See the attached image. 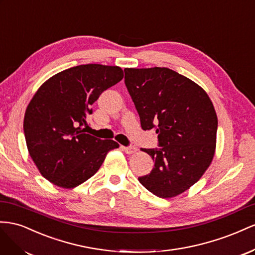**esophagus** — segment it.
Masks as SVG:
<instances>
[{"label":"esophagus","instance_id":"34e87169","mask_svg":"<svg viewBox=\"0 0 255 255\" xmlns=\"http://www.w3.org/2000/svg\"><path fill=\"white\" fill-rule=\"evenodd\" d=\"M122 149L126 152L128 155H131L133 152H135L137 150V148L135 146H122Z\"/></svg>","mask_w":255,"mask_h":255}]
</instances>
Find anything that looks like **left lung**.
Listing matches in <instances>:
<instances>
[{
	"mask_svg": "<svg viewBox=\"0 0 255 255\" xmlns=\"http://www.w3.org/2000/svg\"><path fill=\"white\" fill-rule=\"evenodd\" d=\"M125 84L143 130L155 129L158 148H143L155 161L140 183L159 198H174L198 181L212 163L218 119L200 85L165 67L125 68Z\"/></svg>",
	"mask_w": 255,
	"mask_h": 255,
	"instance_id": "obj_1",
	"label": "left lung"
}]
</instances>
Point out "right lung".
I'll return each instance as SVG.
<instances>
[{
  "instance_id": "1",
  "label": "right lung",
  "mask_w": 255,
  "mask_h": 255,
  "mask_svg": "<svg viewBox=\"0 0 255 255\" xmlns=\"http://www.w3.org/2000/svg\"><path fill=\"white\" fill-rule=\"evenodd\" d=\"M123 77L119 66L79 65L51 77L35 93L23 130L30 156L50 183L65 189L81 185L120 146L86 133V115L100 94Z\"/></svg>"
}]
</instances>
